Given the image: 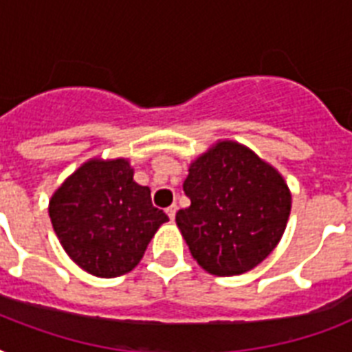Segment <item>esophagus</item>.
I'll return each mask as SVG.
<instances>
[{"mask_svg":"<svg viewBox=\"0 0 352 352\" xmlns=\"http://www.w3.org/2000/svg\"><path fill=\"white\" fill-rule=\"evenodd\" d=\"M166 214H168V217H170L171 221L175 219V214H177V204H171V206H168V208H166Z\"/></svg>","mask_w":352,"mask_h":352,"instance_id":"esophagus-1","label":"esophagus"}]
</instances>
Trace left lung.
Here are the masks:
<instances>
[{"label":"left lung","instance_id":"left-lung-1","mask_svg":"<svg viewBox=\"0 0 352 352\" xmlns=\"http://www.w3.org/2000/svg\"><path fill=\"white\" fill-rule=\"evenodd\" d=\"M177 226L193 259L214 276L257 267L281 239L290 215V190L276 168L252 149L221 140L193 160Z\"/></svg>","mask_w":352,"mask_h":352}]
</instances>
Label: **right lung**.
<instances>
[{"label": "right lung", "instance_id": "add662e5", "mask_svg": "<svg viewBox=\"0 0 352 352\" xmlns=\"http://www.w3.org/2000/svg\"><path fill=\"white\" fill-rule=\"evenodd\" d=\"M49 215L67 256L96 278L131 272L168 221L126 159L84 162L52 193Z\"/></svg>", "mask_w": 352, "mask_h": 352}]
</instances>
